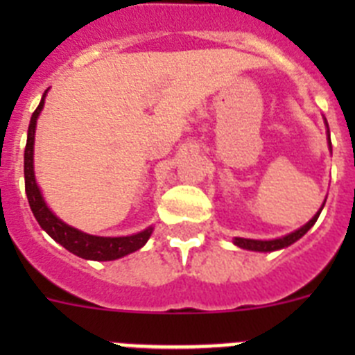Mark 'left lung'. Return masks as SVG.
<instances>
[{
    "mask_svg": "<svg viewBox=\"0 0 355 355\" xmlns=\"http://www.w3.org/2000/svg\"><path fill=\"white\" fill-rule=\"evenodd\" d=\"M327 133H329V128H327ZM329 149H331V153H332L331 137H329ZM324 205H325V202H324ZM322 209H324V206L320 208V211L316 213L311 220L307 222V224H304L302 227L297 229V231H293V233L286 234V236L275 238V240H250V238H234V245H238L240 249L256 250V252H272V250L284 249V247L295 243V241L299 240V238H302L304 234H306L307 231L313 227V225H315V222L318 220V216H320V213H322Z\"/></svg>",
    "mask_w": 355,
    "mask_h": 355,
    "instance_id": "left-lung-1",
    "label": "left lung"
}]
</instances>
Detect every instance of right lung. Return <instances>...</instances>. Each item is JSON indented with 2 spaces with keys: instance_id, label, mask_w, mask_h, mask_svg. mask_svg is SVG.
Instances as JSON below:
<instances>
[{
  "instance_id": "1",
  "label": "right lung",
  "mask_w": 355,
  "mask_h": 355,
  "mask_svg": "<svg viewBox=\"0 0 355 355\" xmlns=\"http://www.w3.org/2000/svg\"><path fill=\"white\" fill-rule=\"evenodd\" d=\"M44 92L42 99H40L39 106L31 115L30 126H28V140L26 149H24V188H26L28 202L30 208L35 215L37 222L40 227L49 234L55 241H58L62 247L69 250V252L76 254L83 259H92V261H114V259L128 256V254L135 252V250L142 249L149 240L153 227H147L144 231L131 236H94V234H87L76 227H71L69 224L62 222L51 209L48 208L46 200H44L42 193H40L39 187L35 181V172H33V144H35V126L39 114L44 108V99H46Z\"/></svg>"
}]
</instances>
